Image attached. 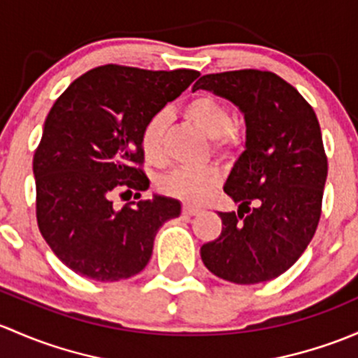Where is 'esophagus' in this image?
Returning <instances> with one entry per match:
<instances>
[{"label": "esophagus", "mask_w": 358, "mask_h": 358, "mask_svg": "<svg viewBox=\"0 0 358 358\" xmlns=\"http://www.w3.org/2000/svg\"><path fill=\"white\" fill-rule=\"evenodd\" d=\"M182 213H184V215L193 217V215H198V213H201V208H200V206L184 205V206H182Z\"/></svg>", "instance_id": "obj_1"}]
</instances>
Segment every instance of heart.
I'll list each match as a JSON object with an SVG mask.
<instances>
[{
  "instance_id": "1",
  "label": "heart",
  "mask_w": 358,
  "mask_h": 358,
  "mask_svg": "<svg viewBox=\"0 0 358 358\" xmlns=\"http://www.w3.org/2000/svg\"><path fill=\"white\" fill-rule=\"evenodd\" d=\"M186 117L198 125L208 138H212L213 148H233L238 141V132L233 127V112L229 105L212 94H200L193 98L184 108ZM164 132L165 117L155 113L143 127L141 148L150 164L158 165L164 162ZM220 176L215 167H179L160 180L165 193L178 196L184 201L203 200L210 189L217 186Z\"/></svg>"
}]
</instances>
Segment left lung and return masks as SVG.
Wrapping results in <instances>:
<instances>
[{"label": "left lung", "instance_id": "left-lung-1", "mask_svg": "<svg viewBox=\"0 0 358 358\" xmlns=\"http://www.w3.org/2000/svg\"><path fill=\"white\" fill-rule=\"evenodd\" d=\"M196 90L229 99L246 124L245 152L224 184L238 213L219 212L222 233L201 246V260L236 285L271 281L300 259L319 224L327 178L319 120L305 98L272 72L208 73Z\"/></svg>", "mask_w": 358, "mask_h": 358}]
</instances>
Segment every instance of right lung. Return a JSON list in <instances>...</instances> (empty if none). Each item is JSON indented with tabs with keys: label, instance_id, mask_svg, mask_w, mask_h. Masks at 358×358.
<instances>
[{
	"label": "right lung",
	"instance_id": "add662e5",
	"mask_svg": "<svg viewBox=\"0 0 358 358\" xmlns=\"http://www.w3.org/2000/svg\"><path fill=\"white\" fill-rule=\"evenodd\" d=\"M198 76L103 65L51 106L32 162L36 215L43 238L73 272L105 282L136 275L152 259L162 224L180 215L174 198L153 194L115 208L113 196L148 189L143 127Z\"/></svg>",
	"mask_w": 358,
	"mask_h": 358
}]
</instances>
